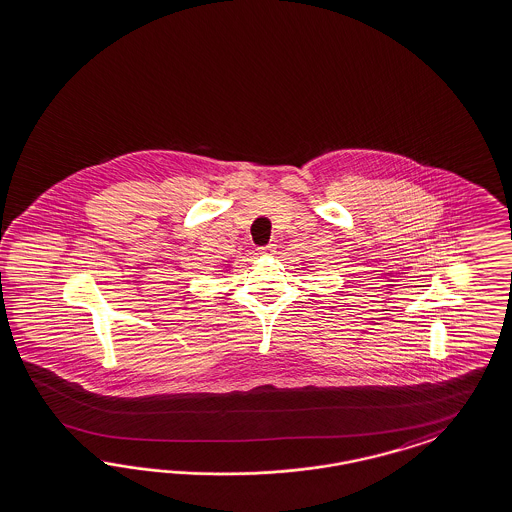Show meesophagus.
Masks as SVG:
<instances>
[{
  "mask_svg": "<svg viewBox=\"0 0 512 512\" xmlns=\"http://www.w3.org/2000/svg\"><path fill=\"white\" fill-rule=\"evenodd\" d=\"M275 245H267V247L258 248L260 256H273L275 254Z\"/></svg>",
  "mask_w": 512,
  "mask_h": 512,
  "instance_id": "34e87169",
  "label": "esophagus"
}]
</instances>
